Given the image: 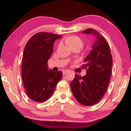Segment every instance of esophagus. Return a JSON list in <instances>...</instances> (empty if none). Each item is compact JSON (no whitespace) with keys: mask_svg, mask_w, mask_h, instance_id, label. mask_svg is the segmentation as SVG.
<instances>
[{"mask_svg":"<svg viewBox=\"0 0 131 131\" xmlns=\"http://www.w3.org/2000/svg\"><path fill=\"white\" fill-rule=\"evenodd\" d=\"M69 72V70H63L62 71V73H63V75H65L67 73Z\"/></svg>","mask_w":131,"mask_h":131,"instance_id":"34e87169","label":"esophagus"}]
</instances>
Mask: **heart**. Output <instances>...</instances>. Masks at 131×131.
<instances>
[{"mask_svg": "<svg viewBox=\"0 0 131 131\" xmlns=\"http://www.w3.org/2000/svg\"><path fill=\"white\" fill-rule=\"evenodd\" d=\"M65 41L72 49L74 48H79L81 49L84 45L83 41L82 40V39L76 35L67 36L65 39Z\"/></svg>", "mask_w": 131, "mask_h": 131, "instance_id": "b5f03b06", "label": "heart"}]
</instances>
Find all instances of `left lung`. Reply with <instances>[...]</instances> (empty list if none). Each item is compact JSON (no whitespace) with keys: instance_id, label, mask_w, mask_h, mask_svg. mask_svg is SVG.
<instances>
[{"instance_id":"1","label":"left lung","mask_w":131,"mask_h":131,"mask_svg":"<svg viewBox=\"0 0 131 131\" xmlns=\"http://www.w3.org/2000/svg\"><path fill=\"white\" fill-rule=\"evenodd\" d=\"M83 33L94 35L96 41L81 65L87 70V74L82 77L76 74L70 86L80 103L92 106L98 102L106 91L112 74L113 59L108 42L97 30L88 28Z\"/></svg>"}]
</instances>
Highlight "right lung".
Masks as SVG:
<instances>
[{"instance_id":"add662e5","label":"right lung","mask_w":131,"mask_h":131,"mask_svg":"<svg viewBox=\"0 0 131 131\" xmlns=\"http://www.w3.org/2000/svg\"><path fill=\"white\" fill-rule=\"evenodd\" d=\"M61 35L37 33L30 37L24 50L22 78L26 93L36 102L51 96L62 76V72L48 69L47 63L53 52V44Z\"/></svg>"}]
</instances>
